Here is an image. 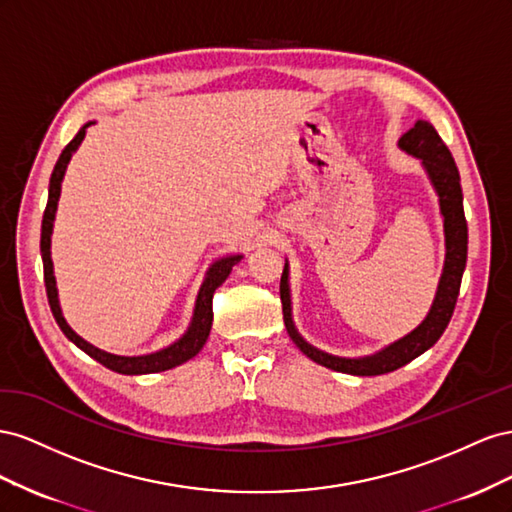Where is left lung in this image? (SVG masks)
Listing matches in <instances>:
<instances>
[{"instance_id":"left-lung-1","label":"left lung","mask_w":512,"mask_h":512,"mask_svg":"<svg viewBox=\"0 0 512 512\" xmlns=\"http://www.w3.org/2000/svg\"><path fill=\"white\" fill-rule=\"evenodd\" d=\"M399 148L407 154H412L422 160L429 180L435 188L437 197H440V212L444 216V236H446V261L444 272L440 276V285H437V294L431 304V311L425 317L422 324L405 334L403 339L390 343L382 352L364 358H339L321 352V349L306 343L291 319V298H289V270L285 264L283 276H281V302H283V319L285 328L289 332L291 341L304 356H309L313 362L321 364V367L349 373V375H382L397 371L403 364L412 362L420 354H425L429 347L437 343L442 337L448 321L455 311V304L459 298L461 276L465 270L467 261V221L463 214V193H461V178L459 169L455 165L450 150L442 137L437 135V130L425 122L418 120L414 128L399 139Z\"/></svg>"}]
</instances>
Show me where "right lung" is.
Returning a JSON list of instances; mask_svg holds the SVG:
<instances>
[{
  "mask_svg": "<svg viewBox=\"0 0 512 512\" xmlns=\"http://www.w3.org/2000/svg\"><path fill=\"white\" fill-rule=\"evenodd\" d=\"M92 124L94 122H87L75 135V139L66 145L60 158H57L55 169L51 173V182H49V201H47L45 214H42L40 253H42V266H45V287H47L51 313L57 321V326H60L62 332L66 334V339H70L79 349H83L87 356H92L96 362H100L102 367H107V369H111L115 373H122V375H145V373L167 371V369L178 367V364H184L186 360H191L193 356H197L201 352V347L206 345V341L210 337V328H212V317H214L212 315V296H214V291L225 283L231 268L238 264L242 255H229V257L214 261L212 268L206 274V281H203V285L199 289L191 326H188V330L182 334V337L175 343H171L169 347L158 349V352L145 354V356H115L109 352H102V349L81 339L79 334L66 324L62 309H60V300H57V287H55L53 261H51V233H53L57 201H60V193H62V180H64L66 167L70 163V156L77 152V148L85 137L87 126H92Z\"/></svg>",
  "mask_w": 512,
  "mask_h": 512,
  "instance_id": "obj_1",
  "label": "right lung"
}]
</instances>
